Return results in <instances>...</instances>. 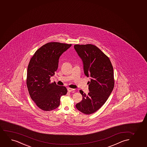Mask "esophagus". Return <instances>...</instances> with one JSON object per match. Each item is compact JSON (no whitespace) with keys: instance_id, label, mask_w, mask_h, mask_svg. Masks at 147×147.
Returning <instances> with one entry per match:
<instances>
[{"instance_id":"esophagus-1","label":"esophagus","mask_w":147,"mask_h":147,"mask_svg":"<svg viewBox=\"0 0 147 147\" xmlns=\"http://www.w3.org/2000/svg\"><path fill=\"white\" fill-rule=\"evenodd\" d=\"M67 90H68L69 92H74V89L68 88V89H67Z\"/></svg>"}]
</instances>
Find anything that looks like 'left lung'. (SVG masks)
Masks as SVG:
<instances>
[{
  "label": "left lung",
  "mask_w": 147,
  "mask_h": 147,
  "mask_svg": "<svg viewBox=\"0 0 147 147\" xmlns=\"http://www.w3.org/2000/svg\"><path fill=\"white\" fill-rule=\"evenodd\" d=\"M74 47L83 61L85 74L91 77L88 82L90 92L86 94L80 90L83 100L76 107L84 114H92L105 104L113 89V65L109 57L95 45H76Z\"/></svg>",
  "instance_id": "8db88e82"
}]
</instances>
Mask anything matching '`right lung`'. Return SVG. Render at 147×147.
I'll list each match as a JSON object with an SVG mask.
<instances>
[{
	"label": "right lung",
	"mask_w": 147,
	"mask_h": 147,
	"mask_svg": "<svg viewBox=\"0 0 147 147\" xmlns=\"http://www.w3.org/2000/svg\"><path fill=\"white\" fill-rule=\"evenodd\" d=\"M71 44L48 42L34 53L28 66L26 83L34 103L44 111L58 107L61 96L67 92L66 88L51 83V78L58 68L59 58Z\"/></svg>",
	"instance_id": "1"
}]
</instances>
